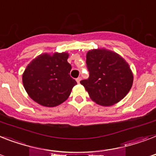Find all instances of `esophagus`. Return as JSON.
<instances>
[{
	"label": "esophagus",
	"mask_w": 156,
	"mask_h": 156,
	"mask_svg": "<svg viewBox=\"0 0 156 156\" xmlns=\"http://www.w3.org/2000/svg\"><path fill=\"white\" fill-rule=\"evenodd\" d=\"M81 80H82V78H81V77H79V78H78L77 79H76V81H77V82H78V83H80Z\"/></svg>",
	"instance_id": "34e87169"
}]
</instances>
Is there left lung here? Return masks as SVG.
Returning a JSON list of instances; mask_svg holds the SVG:
<instances>
[{"label":"left lung","mask_w":156,"mask_h":156,"mask_svg":"<svg viewBox=\"0 0 156 156\" xmlns=\"http://www.w3.org/2000/svg\"><path fill=\"white\" fill-rule=\"evenodd\" d=\"M90 77L80 83L90 98L102 107H110L122 99L133 84L130 66L119 54L104 49H90L87 54Z\"/></svg>","instance_id":"left-lung-1"}]
</instances>
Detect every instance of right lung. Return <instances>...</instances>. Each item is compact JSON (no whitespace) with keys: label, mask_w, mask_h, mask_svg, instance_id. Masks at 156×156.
<instances>
[{"label":"right lung","mask_w":156,"mask_h":156,"mask_svg":"<svg viewBox=\"0 0 156 156\" xmlns=\"http://www.w3.org/2000/svg\"><path fill=\"white\" fill-rule=\"evenodd\" d=\"M66 52L40 54L33 59L22 74L28 95L37 103L47 107H57L69 98L77 84L69 76L71 66Z\"/></svg>","instance_id":"obj_1"}]
</instances>
